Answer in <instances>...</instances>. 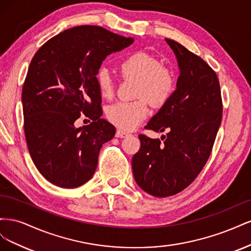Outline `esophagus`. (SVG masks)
<instances>
[{"label":"esophagus","mask_w":251,"mask_h":251,"mask_svg":"<svg viewBox=\"0 0 251 251\" xmlns=\"http://www.w3.org/2000/svg\"><path fill=\"white\" fill-rule=\"evenodd\" d=\"M115 136H116L117 138H126V137H127V136H128V133L124 132V131H121V130H117Z\"/></svg>","instance_id":"obj_1"}]
</instances>
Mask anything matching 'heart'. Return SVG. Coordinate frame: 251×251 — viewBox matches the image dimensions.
Masks as SVG:
<instances>
[{
    "label": "heart",
    "mask_w": 251,
    "mask_h": 251,
    "mask_svg": "<svg viewBox=\"0 0 251 251\" xmlns=\"http://www.w3.org/2000/svg\"><path fill=\"white\" fill-rule=\"evenodd\" d=\"M124 78L135 79L134 101L117 102L107 111V117L113 125L126 131L134 130L150 113L148 100L161 107L168 101L176 89V75L171 68L162 66L159 59L147 52L137 51L127 55L119 65ZM96 82L103 98H112L115 83L107 68H100L96 73Z\"/></svg>",
    "instance_id": "heart-1"
}]
</instances>
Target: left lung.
<instances>
[{
  "mask_svg": "<svg viewBox=\"0 0 251 251\" xmlns=\"http://www.w3.org/2000/svg\"><path fill=\"white\" fill-rule=\"evenodd\" d=\"M176 55L177 89L146 128L168 131L160 139L139 135L140 150L132 158L136 183L165 198L186 188L208 160L222 120V100L216 72L179 43L165 39Z\"/></svg>",
  "mask_w": 251,
  "mask_h": 251,
  "instance_id": "1",
  "label": "left lung"
}]
</instances>
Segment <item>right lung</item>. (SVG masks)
I'll return each mask as SVG.
<instances>
[{"label": "right lung", "instance_id": "right-lung-1", "mask_svg": "<svg viewBox=\"0 0 251 251\" xmlns=\"http://www.w3.org/2000/svg\"><path fill=\"white\" fill-rule=\"evenodd\" d=\"M133 42L85 25L58 33L35 53L22 91L24 130L32 161L50 183L74 188L92 178L102 144L116 132L101 118L96 73L105 57ZM81 113L94 121L76 128Z\"/></svg>", "mask_w": 251, "mask_h": 251}]
</instances>
